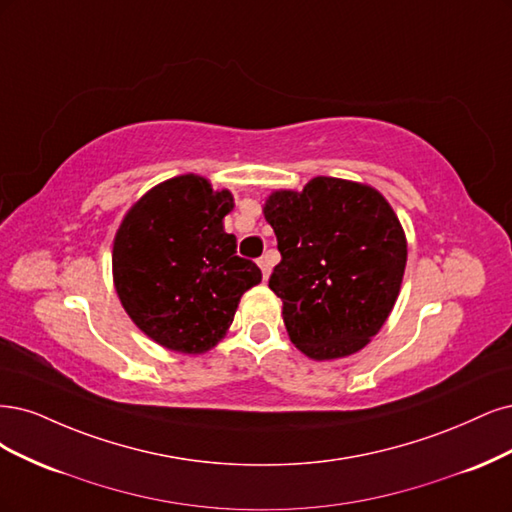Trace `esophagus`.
I'll use <instances>...</instances> for the list:
<instances>
[{"mask_svg": "<svg viewBox=\"0 0 512 512\" xmlns=\"http://www.w3.org/2000/svg\"><path fill=\"white\" fill-rule=\"evenodd\" d=\"M257 263H259V268H261L263 280H268V276H270V259L268 257H261Z\"/></svg>", "mask_w": 512, "mask_h": 512, "instance_id": "obj_1", "label": "esophagus"}]
</instances>
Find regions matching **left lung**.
<instances>
[{
	"mask_svg": "<svg viewBox=\"0 0 512 512\" xmlns=\"http://www.w3.org/2000/svg\"><path fill=\"white\" fill-rule=\"evenodd\" d=\"M263 217L280 251L268 285L283 300L291 342L317 361L364 349L406 268V236L389 202L368 185L317 176L302 191H274Z\"/></svg>",
	"mask_w": 512,
	"mask_h": 512,
	"instance_id": "1",
	"label": "left lung"
}]
</instances>
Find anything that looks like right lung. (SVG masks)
Returning a JSON list of instances; mask_svg holds the SVG:
<instances>
[{
  "label": "right lung",
  "mask_w": 512,
  "mask_h": 512,
  "mask_svg": "<svg viewBox=\"0 0 512 512\" xmlns=\"http://www.w3.org/2000/svg\"><path fill=\"white\" fill-rule=\"evenodd\" d=\"M234 208L227 189L183 174L146 191L114 236L112 278L142 332L176 353L210 351L229 329L244 291L261 270L236 255L223 219Z\"/></svg>",
  "instance_id": "right-lung-1"
}]
</instances>
